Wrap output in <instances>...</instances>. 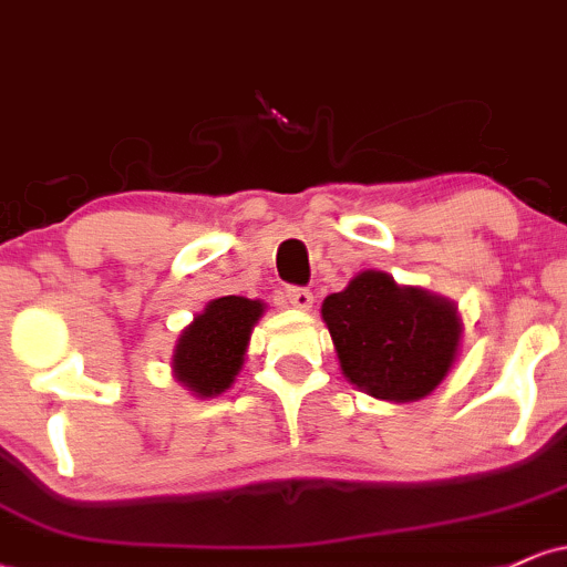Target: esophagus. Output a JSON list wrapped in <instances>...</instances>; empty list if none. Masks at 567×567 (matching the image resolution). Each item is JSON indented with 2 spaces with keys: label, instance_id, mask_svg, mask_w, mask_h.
<instances>
[{
  "label": "esophagus",
  "instance_id": "obj_1",
  "mask_svg": "<svg viewBox=\"0 0 567 567\" xmlns=\"http://www.w3.org/2000/svg\"><path fill=\"white\" fill-rule=\"evenodd\" d=\"M286 302L300 310H310V306H313V295H310L308 289H302V286H286L284 291Z\"/></svg>",
  "mask_w": 567,
  "mask_h": 567
}]
</instances>
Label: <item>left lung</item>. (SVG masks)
<instances>
[{
    "label": "left lung",
    "instance_id": "8db88e82",
    "mask_svg": "<svg viewBox=\"0 0 567 567\" xmlns=\"http://www.w3.org/2000/svg\"><path fill=\"white\" fill-rule=\"evenodd\" d=\"M340 370L370 398L411 403L427 398L452 370L462 319L452 300L398 286L364 270L321 306Z\"/></svg>",
    "mask_w": 567,
    "mask_h": 567
}]
</instances>
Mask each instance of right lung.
Here are the masks:
<instances>
[{
	"instance_id": "right-lung-1",
	"label": "right lung",
	"mask_w": 567,
	"mask_h": 567,
	"mask_svg": "<svg viewBox=\"0 0 567 567\" xmlns=\"http://www.w3.org/2000/svg\"><path fill=\"white\" fill-rule=\"evenodd\" d=\"M265 302L246 297H218L194 316L173 351V375L197 398H216L235 383L246 362L254 324Z\"/></svg>"
}]
</instances>
